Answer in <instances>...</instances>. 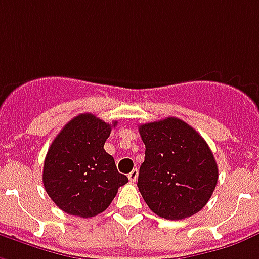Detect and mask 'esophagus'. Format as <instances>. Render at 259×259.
<instances>
[{
  "label": "esophagus",
  "instance_id": "esophagus-1",
  "mask_svg": "<svg viewBox=\"0 0 259 259\" xmlns=\"http://www.w3.org/2000/svg\"><path fill=\"white\" fill-rule=\"evenodd\" d=\"M127 177H129V180L132 183H136V181H137V177H139V170H137V168H133V170L127 174Z\"/></svg>",
  "mask_w": 259,
  "mask_h": 259
}]
</instances>
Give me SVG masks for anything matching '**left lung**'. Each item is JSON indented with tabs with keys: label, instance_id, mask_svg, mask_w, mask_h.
I'll return each mask as SVG.
<instances>
[{
	"label": "left lung",
	"instance_id": "left-lung-1",
	"mask_svg": "<svg viewBox=\"0 0 259 259\" xmlns=\"http://www.w3.org/2000/svg\"><path fill=\"white\" fill-rule=\"evenodd\" d=\"M139 132L145 158L137 187L148 207L171 221L200 211L218 181L217 162L207 143L174 116L140 124Z\"/></svg>",
	"mask_w": 259,
	"mask_h": 259
}]
</instances>
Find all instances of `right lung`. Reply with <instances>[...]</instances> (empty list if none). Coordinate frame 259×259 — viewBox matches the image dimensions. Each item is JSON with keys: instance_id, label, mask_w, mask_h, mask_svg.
Listing matches in <instances>:
<instances>
[{"instance_id": "add662e5", "label": "right lung", "mask_w": 259, "mask_h": 259, "mask_svg": "<svg viewBox=\"0 0 259 259\" xmlns=\"http://www.w3.org/2000/svg\"><path fill=\"white\" fill-rule=\"evenodd\" d=\"M112 124L93 114H79L61 129L48 149L42 181L49 198L63 211L89 218L114 200L129 181L104 149Z\"/></svg>"}]
</instances>
